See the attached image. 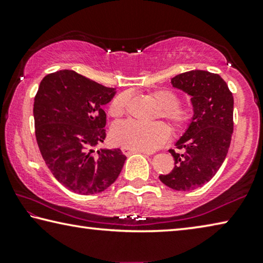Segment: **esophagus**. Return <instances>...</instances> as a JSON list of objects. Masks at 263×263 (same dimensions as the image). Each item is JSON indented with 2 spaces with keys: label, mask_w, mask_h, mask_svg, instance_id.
<instances>
[{
  "label": "esophagus",
  "mask_w": 263,
  "mask_h": 263,
  "mask_svg": "<svg viewBox=\"0 0 263 263\" xmlns=\"http://www.w3.org/2000/svg\"><path fill=\"white\" fill-rule=\"evenodd\" d=\"M121 151H123V154H124L125 156H130L131 154H135V152H140V154H144V155H152L151 152H146V151H139V150H133V148H130V147H125V146L121 147Z\"/></svg>",
  "instance_id": "esophagus-1"
}]
</instances>
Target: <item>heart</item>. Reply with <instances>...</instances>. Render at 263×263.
Masks as SVG:
<instances>
[{
    "mask_svg": "<svg viewBox=\"0 0 263 263\" xmlns=\"http://www.w3.org/2000/svg\"><path fill=\"white\" fill-rule=\"evenodd\" d=\"M152 98L159 105V116L169 120L176 128H181L189 123L191 111L179 106V98L171 89H158L152 93ZM130 94L123 92L117 96L109 105L112 116H120L127 107ZM170 128L164 123L142 124L127 119L118 121L112 128L113 142L133 150L152 152L164 146L170 140Z\"/></svg>",
    "mask_w": 263,
    "mask_h": 263,
    "instance_id": "heart-1",
    "label": "heart"
}]
</instances>
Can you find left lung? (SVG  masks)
<instances>
[{
    "label": "left lung",
    "mask_w": 263,
    "mask_h": 263,
    "mask_svg": "<svg viewBox=\"0 0 263 263\" xmlns=\"http://www.w3.org/2000/svg\"><path fill=\"white\" fill-rule=\"evenodd\" d=\"M171 84L191 97L194 115L175 144L183 154L169 150L175 167L159 179L174 190L190 191L209 182L224 162L234 130V98L227 82L208 70L178 74Z\"/></svg>",
    "instance_id": "8db88e82"
}]
</instances>
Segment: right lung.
<instances>
[{"label":"right lung","mask_w":263,"mask_h":263,"mask_svg":"<svg viewBox=\"0 0 263 263\" xmlns=\"http://www.w3.org/2000/svg\"><path fill=\"white\" fill-rule=\"evenodd\" d=\"M115 93L69 69L48 74L39 86L33 108L39 148L57 181L73 193H101L123 169L120 148L93 150L106 137L103 107Z\"/></svg>","instance_id":"right-lung-1"}]
</instances>
